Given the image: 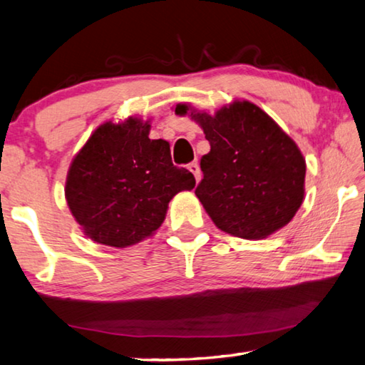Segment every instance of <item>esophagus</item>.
Masks as SVG:
<instances>
[{"label":"esophagus","instance_id":"34e87169","mask_svg":"<svg viewBox=\"0 0 365 365\" xmlns=\"http://www.w3.org/2000/svg\"><path fill=\"white\" fill-rule=\"evenodd\" d=\"M188 170L191 172V174L195 175L196 182H200V180H201V169H200V164H197V163H191V164H188Z\"/></svg>","mask_w":365,"mask_h":365}]
</instances>
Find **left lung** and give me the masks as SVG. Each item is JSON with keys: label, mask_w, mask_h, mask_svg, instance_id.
Listing matches in <instances>:
<instances>
[{"label": "left lung", "mask_w": 365, "mask_h": 365, "mask_svg": "<svg viewBox=\"0 0 365 365\" xmlns=\"http://www.w3.org/2000/svg\"><path fill=\"white\" fill-rule=\"evenodd\" d=\"M188 113L211 145L195 195L215 227L245 240L285 227L304 200L306 160L294 141L250 101H233L214 115L177 104V115Z\"/></svg>", "instance_id": "1"}]
</instances>
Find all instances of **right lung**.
<instances>
[{
    "label": "right lung",
    "mask_w": 365,
    "mask_h": 365,
    "mask_svg": "<svg viewBox=\"0 0 365 365\" xmlns=\"http://www.w3.org/2000/svg\"><path fill=\"white\" fill-rule=\"evenodd\" d=\"M150 120L101 123L73 158L66 200L86 237L127 248L158 230L172 197L195 188V177L175 168L170 145L151 140Z\"/></svg>",
    "instance_id": "obj_1"
}]
</instances>
